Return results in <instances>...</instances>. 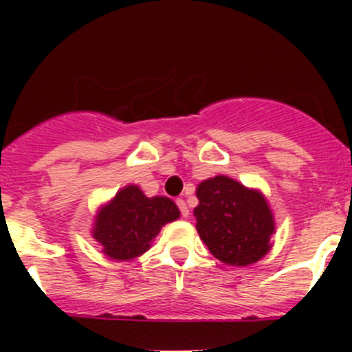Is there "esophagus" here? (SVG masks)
Masks as SVG:
<instances>
[{
	"label": "esophagus",
	"instance_id": "obj_1",
	"mask_svg": "<svg viewBox=\"0 0 352 352\" xmlns=\"http://www.w3.org/2000/svg\"><path fill=\"white\" fill-rule=\"evenodd\" d=\"M176 204H178V208H179V211H182V214L183 217H188V214H190V210H188V206H186V203H185V199H178V201H176Z\"/></svg>",
	"mask_w": 352,
	"mask_h": 352
}]
</instances>
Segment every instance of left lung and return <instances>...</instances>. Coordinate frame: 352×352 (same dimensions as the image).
Listing matches in <instances>:
<instances>
[{
    "label": "left lung",
    "instance_id": "8db88e82",
    "mask_svg": "<svg viewBox=\"0 0 352 352\" xmlns=\"http://www.w3.org/2000/svg\"><path fill=\"white\" fill-rule=\"evenodd\" d=\"M195 195V229L217 259L248 266L272 250L275 219L263 192L219 174L199 183Z\"/></svg>",
    "mask_w": 352,
    "mask_h": 352
}]
</instances>
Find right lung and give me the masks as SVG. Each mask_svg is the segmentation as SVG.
Wrapping results in <instances>:
<instances>
[{
	"mask_svg": "<svg viewBox=\"0 0 352 352\" xmlns=\"http://www.w3.org/2000/svg\"><path fill=\"white\" fill-rule=\"evenodd\" d=\"M179 219V210L166 195L148 197L138 185H126L98 208L91 236L113 261H130L151 248L166 223Z\"/></svg>",
	"mask_w": 352,
	"mask_h": 352,
	"instance_id": "obj_1",
	"label": "right lung"
}]
</instances>
